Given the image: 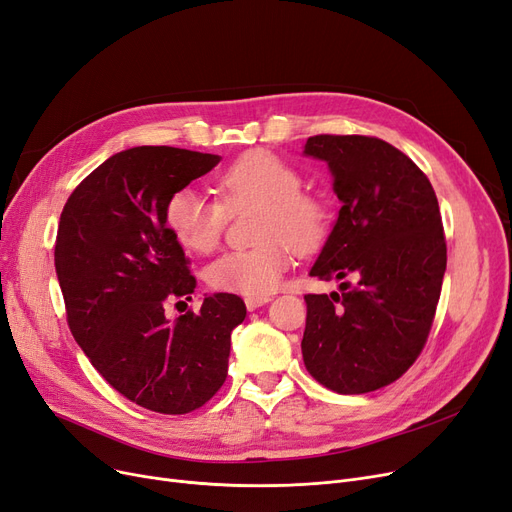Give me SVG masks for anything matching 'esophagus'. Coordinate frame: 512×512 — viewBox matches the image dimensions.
I'll return each mask as SVG.
<instances>
[{"mask_svg":"<svg viewBox=\"0 0 512 512\" xmlns=\"http://www.w3.org/2000/svg\"><path fill=\"white\" fill-rule=\"evenodd\" d=\"M271 302V296H245V309L256 311L258 306Z\"/></svg>","mask_w":512,"mask_h":512,"instance_id":"34e87169","label":"esophagus"}]
</instances>
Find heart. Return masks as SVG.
Wrapping results in <instances>:
<instances>
[{"label": "heart", "mask_w": 512, "mask_h": 512, "mask_svg": "<svg viewBox=\"0 0 512 512\" xmlns=\"http://www.w3.org/2000/svg\"><path fill=\"white\" fill-rule=\"evenodd\" d=\"M220 203L203 199L193 189L170 195L163 218L180 245L197 254L212 252L222 235L224 210L258 206L252 250L227 252L208 267V283L218 292L264 296L281 283L292 264V248L311 250L330 227L327 203L300 191L302 176L285 159L269 151H250L224 168L216 180Z\"/></svg>", "instance_id": "obj_1"}]
</instances>
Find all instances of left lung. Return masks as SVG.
<instances>
[{"instance_id":"obj_1","label":"left lung","mask_w":512,"mask_h":512,"mask_svg":"<svg viewBox=\"0 0 512 512\" xmlns=\"http://www.w3.org/2000/svg\"><path fill=\"white\" fill-rule=\"evenodd\" d=\"M302 153L327 163L342 203L309 275L357 279L304 296L302 359L332 391L370 393L410 370L431 332L447 264L437 195L380 138L319 134Z\"/></svg>"}]
</instances>
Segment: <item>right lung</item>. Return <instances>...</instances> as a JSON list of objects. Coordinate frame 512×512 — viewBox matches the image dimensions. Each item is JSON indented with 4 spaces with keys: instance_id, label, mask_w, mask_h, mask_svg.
Listing matches in <instances>:
<instances>
[{
    "instance_id": "1",
    "label": "right lung",
    "mask_w": 512,
    "mask_h": 512,
    "mask_svg": "<svg viewBox=\"0 0 512 512\" xmlns=\"http://www.w3.org/2000/svg\"><path fill=\"white\" fill-rule=\"evenodd\" d=\"M220 155L134 147L81 180L60 214L54 264L75 342L115 391L159 414H189L227 378L235 294H212L176 321L166 302L195 292L182 245L166 227L172 193Z\"/></svg>"
}]
</instances>
